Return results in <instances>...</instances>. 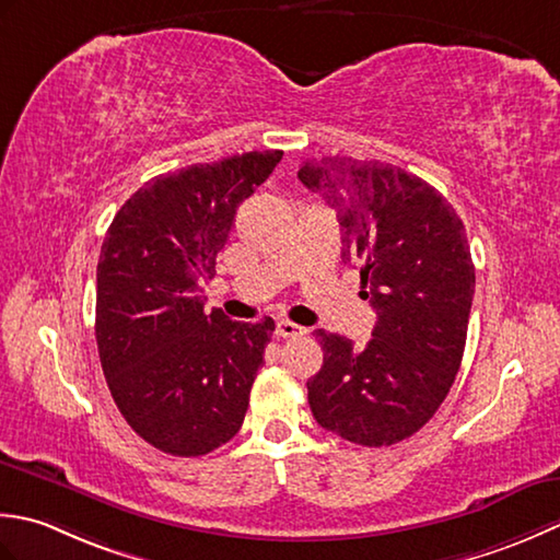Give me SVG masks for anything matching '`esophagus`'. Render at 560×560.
I'll list each match as a JSON object with an SVG mask.
<instances>
[{
	"label": "esophagus",
	"instance_id": "1",
	"mask_svg": "<svg viewBox=\"0 0 560 560\" xmlns=\"http://www.w3.org/2000/svg\"><path fill=\"white\" fill-rule=\"evenodd\" d=\"M306 334V328L300 324H292V322H278L276 324V336L278 338H302Z\"/></svg>",
	"mask_w": 560,
	"mask_h": 560
}]
</instances>
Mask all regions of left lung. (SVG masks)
<instances>
[{"label":"left lung","instance_id":"left-lung-1","mask_svg":"<svg viewBox=\"0 0 560 560\" xmlns=\"http://www.w3.org/2000/svg\"><path fill=\"white\" fill-rule=\"evenodd\" d=\"M336 210L343 260L376 310L370 343L318 328L316 423L362 447L396 444L435 416L459 372L476 270L459 214L423 178L382 162L324 156L296 171Z\"/></svg>","mask_w":560,"mask_h":560}]
</instances>
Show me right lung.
<instances>
[{
    "instance_id": "obj_1",
    "label": "right lung",
    "mask_w": 560,
    "mask_h": 560,
    "mask_svg": "<svg viewBox=\"0 0 560 560\" xmlns=\"http://www.w3.org/2000/svg\"><path fill=\"white\" fill-rule=\"evenodd\" d=\"M280 150L162 174L113 217L96 268V343L113 401L152 447L202 456L244 423L276 324L205 312L236 208L272 174Z\"/></svg>"
}]
</instances>
